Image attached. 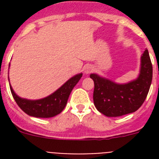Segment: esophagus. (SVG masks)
Masks as SVG:
<instances>
[{"mask_svg":"<svg viewBox=\"0 0 159 159\" xmlns=\"http://www.w3.org/2000/svg\"><path fill=\"white\" fill-rule=\"evenodd\" d=\"M93 71V67L91 66V65H87L86 67H84V72L86 74H89Z\"/></svg>","mask_w":159,"mask_h":159,"instance_id":"1","label":"esophagus"}]
</instances>
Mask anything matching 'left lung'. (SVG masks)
<instances>
[{
    "instance_id": "1",
    "label": "left lung",
    "mask_w": 159,
    "mask_h": 159,
    "mask_svg": "<svg viewBox=\"0 0 159 159\" xmlns=\"http://www.w3.org/2000/svg\"><path fill=\"white\" fill-rule=\"evenodd\" d=\"M94 81L93 101L97 111L108 117H117L136 111L145 101L153 78V66L148 51L141 56L140 73L137 79L118 84L99 75H90Z\"/></svg>"
}]
</instances>
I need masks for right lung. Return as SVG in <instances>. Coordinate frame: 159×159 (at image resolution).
Wrapping results in <instances>:
<instances>
[{"label":"right lung","instance_id":"right-lung-1","mask_svg":"<svg viewBox=\"0 0 159 159\" xmlns=\"http://www.w3.org/2000/svg\"><path fill=\"white\" fill-rule=\"evenodd\" d=\"M82 77V73L75 75L53 94L43 99L34 101L18 97L13 91L11 84L10 88L14 99L25 113L37 118H50L61 113L65 108L70 93Z\"/></svg>","mask_w":159,"mask_h":159}]
</instances>
